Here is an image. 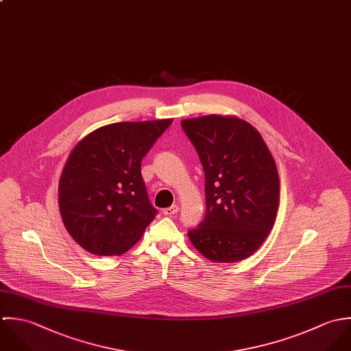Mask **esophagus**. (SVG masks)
<instances>
[{"mask_svg": "<svg viewBox=\"0 0 351 351\" xmlns=\"http://www.w3.org/2000/svg\"><path fill=\"white\" fill-rule=\"evenodd\" d=\"M178 211H179V206H178V205H172V206H169V208L164 209V210H162V214H164V215H167V217H173Z\"/></svg>", "mask_w": 351, "mask_h": 351, "instance_id": "obj_1", "label": "esophagus"}]
</instances>
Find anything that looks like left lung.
<instances>
[{
	"mask_svg": "<svg viewBox=\"0 0 351 351\" xmlns=\"http://www.w3.org/2000/svg\"><path fill=\"white\" fill-rule=\"evenodd\" d=\"M205 171L206 215L189 232L193 245L211 262L251 256L274 226L280 175L266 142L237 117L205 115L182 121Z\"/></svg>",
	"mask_w": 351,
	"mask_h": 351,
	"instance_id": "8db88e82",
	"label": "left lung"
}]
</instances>
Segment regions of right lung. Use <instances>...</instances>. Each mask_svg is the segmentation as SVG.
Masks as SVG:
<instances>
[{
  "instance_id": "right-lung-1",
  "label": "right lung",
  "mask_w": 351,
  "mask_h": 351,
  "mask_svg": "<svg viewBox=\"0 0 351 351\" xmlns=\"http://www.w3.org/2000/svg\"><path fill=\"white\" fill-rule=\"evenodd\" d=\"M172 119L119 122L96 129L73 147L58 186L60 213L73 240L99 256L122 255L157 210L141 161Z\"/></svg>"
}]
</instances>
